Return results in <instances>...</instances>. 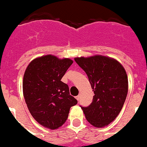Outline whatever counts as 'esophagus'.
Returning <instances> with one entry per match:
<instances>
[{"label":"esophagus","instance_id":"esophagus-1","mask_svg":"<svg viewBox=\"0 0 147 147\" xmlns=\"http://www.w3.org/2000/svg\"><path fill=\"white\" fill-rule=\"evenodd\" d=\"M75 98H76V99H77V100H78V101H79V99H80V96H79V95L76 96V97H75Z\"/></svg>","mask_w":147,"mask_h":147}]
</instances>
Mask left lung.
Wrapping results in <instances>:
<instances>
[{"instance_id": "8db88e82", "label": "left lung", "mask_w": 147, "mask_h": 147, "mask_svg": "<svg viewBox=\"0 0 147 147\" xmlns=\"http://www.w3.org/2000/svg\"><path fill=\"white\" fill-rule=\"evenodd\" d=\"M75 62L85 72L94 93L88 107H81L86 119L96 127H103L119 115L128 92L126 71L118 61L95 55L76 57Z\"/></svg>"}]
</instances>
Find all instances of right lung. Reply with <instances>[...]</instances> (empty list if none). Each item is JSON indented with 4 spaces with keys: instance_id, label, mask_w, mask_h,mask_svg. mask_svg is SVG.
<instances>
[{
    "instance_id": "1",
    "label": "right lung",
    "mask_w": 147,
    "mask_h": 147,
    "mask_svg": "<svg viewBox=\"0 0 147 147\" xmlns=\"http://www.w3.org/2000/svg\"><path fill=\"white\" fill-rule=\"evenodd\" d=\"M73 61L48 55L32 60L23 77V91L31 115L43 127L55 129L66 121L78 100L62 78Z\"/></svg>"
}]
</instances>
